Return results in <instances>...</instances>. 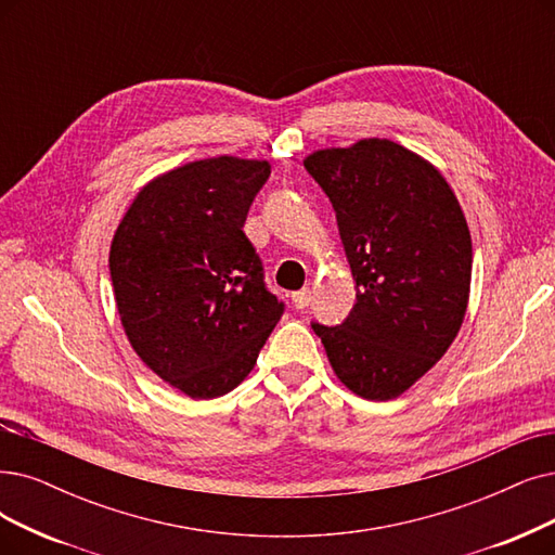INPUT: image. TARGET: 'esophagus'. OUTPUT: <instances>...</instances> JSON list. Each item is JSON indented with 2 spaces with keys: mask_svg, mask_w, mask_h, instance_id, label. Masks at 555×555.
<instances>
[{
  "mask_svg": "<svg viewBox=\"0 0 555 555\" xmlns=\"http://www.w3.org/2000/svg\"><path fill=\"white\" fill-rule=\"evenodd\" d=\"M292 302L296 309H305L309 302H312V292L309 289H302V292H296L292 294Z\"/></svg>",
  "mask_w": 555,
  "mask_h": 555,
  "instance_id": "esophagus-1",
  "label": "esophagus"
}]
</instances>
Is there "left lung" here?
<instances>
[{"label":"left lung","instance_id":"8db88e82","mask_svg":"<svg viewBox=\"0 0 555 555\" xmlns=\"http://www.w3.org/2000/svg\"><path fill=\"white\" fill-rule=\"evenodd\" d=\"M358 286L341 325L312 323L337 378L389 401L457 337L472 286V234L455 193L418 154L387 139L309 154Z\"/></svg>","mask_w":555,"mask_h":555}]
</instances>
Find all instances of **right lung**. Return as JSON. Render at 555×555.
<instances>
[{
	"label": "right lung",
	"instance_id": "1",
	"mask_svg": "<svg viewBox=\"0 0 555 555\" xmlns=\"http://www.w3.org/2000/svg\"><path fill=\"white\" fill-rule=\"evenodd\" d=\"M269 162L214 157L147 182L111 241L108 271L139 358L191 398L232 391L284 312L248 241Z\"/></svg>",
	"mask_w": 555,
	"mask_h": 555
}]
</instances>
